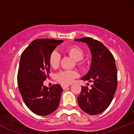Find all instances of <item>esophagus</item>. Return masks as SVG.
I'll use <instances>...</instances> for the list:
<instances>
[{"label":"esophagus","mask_w":134,"mask_h":134,"mask_svg":"<svg viewBox=\"0 0 134 134\" xmlns=\"http://www.w3.org/2000/svg\"><path fill=\"white\" fill-rule=\"evenodd\" d=\"M70 86L69 85H62V87L63 88V90H65V89H67V87H69Z\"/></svg>","instance_id":"34e87169"}]
</instances>
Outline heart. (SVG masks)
Wrapping results in <instances>:
<instances>
[{
  "label": "heart",
  "instance_id": "1",
  "mask_svg": "<svg viewBox=\"0 0 134 134\" xmlns=\"http://www.w3.org/2000/svg\"><path fill=\"white\" fill-rule=\"evenodd\" d=\"M68 54L76 61H81L84 57V52L81 47L72 46L67 49ZM60 55L56 50H53L49 57V63L53 68H56L59 65ZM79 76V73L76 70H62L55 76V79L62 84H69Z\"/></svg>",
  "mask_w": 134,
  "mask_h": 134
}]
</instances>
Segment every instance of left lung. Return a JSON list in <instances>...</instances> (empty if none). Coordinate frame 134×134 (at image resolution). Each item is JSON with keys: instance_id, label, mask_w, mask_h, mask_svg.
<instances>
[{"instance_id": "left-lung-1", "label": "left lung", "mask_w": 134, "mask_h": 134, "mask_svg": "<svg viewBox=\"0 0 134 134\" xmlns=\"http://www.w3.org/2000/svg\"><path fill=\"white\" fill-rule=\"evenodd\" d=\"M86 43L92 55L89 72L81 79L93 82L92 88L82 86L77 102L81 110L95 115L104 111L111 103L117 87V70L115 58L100 41L91 38L76 39Z\"/></svg>"}]
</instances>
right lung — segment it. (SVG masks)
Returning <instances> with one entry per match:
<instances>
[{
	"label": "right lung",
	"mask_w": 134,
	"mask_h": 134,
	"mask_svg": "<svg viewBox=\"0 0 134 134\" xmlns=\"http://www.w3.org/2000/svg\"><path fill=\"white\" fill-rule=\"evenodd\" d=\"M63 40L36 39L32 41L21 56L18 74L19 90L24 103L35 114L45 116L59 105L62 88L54 84L50 88L43 85L50 64L49 57Z\"/></svg>",
	"instance_id": "obj_1"
}]
</instances>
